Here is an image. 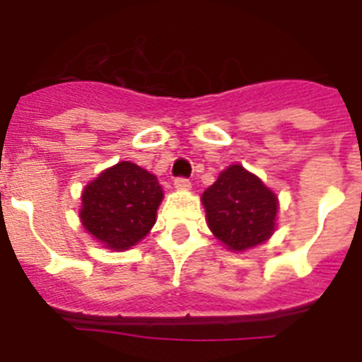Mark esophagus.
I'll use <instances>...</instances> for the list:
<instances>
[{
  "label": "esophagus",
  "instance_id": "obj_1",
  "mask_svg": "<svg viewBox=\"0 0 362 362\" xmlns=\"http://www.w3.org/2000/svg\"><path fill=\"white\" fill-rule=\"evenodd\" d=\"M174 185L179 190H188V188H190V181H188L187 177H175Z\"/></svg>",
  "mask_w": 362,
  "mask_h": 362
}]
</instances>
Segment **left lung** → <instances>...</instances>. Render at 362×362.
Here are the masks:
<instances>
[{
    "instance_id": "left-lung-1",
    "label": "left lung",
    "mask_w": 362,
    "mask_h": 362,
    "mask_svg": "<svg viewBox=\"0 0 362 362\" xmlns=\"http://www.w3.org/2000/svg\"><path fill=\"white\" fill-rule=\"evenodd\" d=\"M201 201L209 228L233 252L261 245L276 230L279 206L276 194L241 165L221 172Z\"/></svg>"
}]
</instances>
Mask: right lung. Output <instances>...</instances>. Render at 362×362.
I'll return each mask as SVG.
<instances>
[{
    "instance_id": "1",
    "label": "right lung",
    "mask_w": 362,
    "mask_h": 362,
    "mask_svg": "<svg viewBox=\"0 0 362 362\" xmlns=\"http://www.w3.org/2000/svg\"><path fill=\"white\" fill-rule=\"evenodd\" d=\"M163 199L158 177L121 161L86 185L79 217L85 230L110 250H129L156 225Z\"/></svg>"
}]
</instances>
